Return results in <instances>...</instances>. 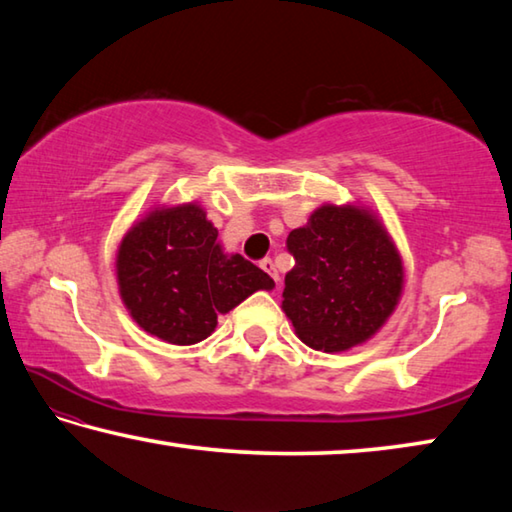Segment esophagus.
Listing matches in <instances>:
<instances>
[{
  "instance_id": "esophagus-1",
  "label": "esophagus",
  "mask_w": 512,
  "mask_h": 512,
  "mask_svg": "<svg viewBox=\"0 0 512 512\" xmlns=\"http://www.w3.org/2000/svg\"><path fill=\"white\" fill-rule=\"evenodd\" d=\"M259 266H262V268H264V271H266L268 275H271L275 282H277V280H280V275H277V271H275V264H273V259H271V257H264V259H262V262H259Z\"/></svg>"
}]
</instances>
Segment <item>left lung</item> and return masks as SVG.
I'll return each mask as SVG.
<instances>
[{
  "label": "left lung",
  "mask_w": 512,
  "mask_h": 512,
  "mask_svg": "<svg viewBox=\"0 0 512 512\" xmlns=\"http://www.w3.org/2000/svg\"><path fill=\"white\" fill-rule=\"evenodd\" d=\"M293 268L282 309L309 348L343 352L368 341L400 300L404 271L391 237L359 207L323 205L291 230Z\"/></svg>",
  "instance_id": "left-lung-1"
}]
</instances>
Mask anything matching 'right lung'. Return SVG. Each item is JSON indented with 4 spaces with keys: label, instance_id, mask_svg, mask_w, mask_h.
Segmentation results:
<instances>
[{
    "label": "right lung",
    "instance_id": "right-lung-1",
    "mask_svg": "<svg viewBox=\"0 0 512 512\" xmlns=\"http://www.w3.org/2000/svg\"><path fill=\"white\" fill-rule=\"evenodd\" d=\"M201 207H160L133 225L117 253L119 293L137 325L173 345H194L259 289L275 282L241 255H225Z\"/></svg>",
    "mask_w": 512,
    "mask_h": 512
}]
</instances>
